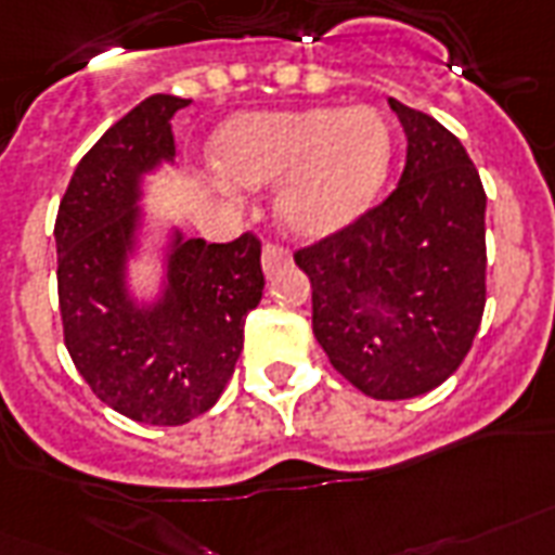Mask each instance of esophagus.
<instances>
[{
  "label": "esophagus",
  "instance_id": "34e87169",
  "mask_svg": "<svg viewBox=\"0 0 555 555\" xmlns=\"http://www.w3.org/2000/svg\"><path fill=\"white\" fill-rule=\"evenodd\" d=\"M286 263H289V255H286L281 246H272V243L263 246V272L269 274V278H272L278 269H283Z\"/></svg>",
  "mask_w": 555,
  "mask_h": 555
}]
</instances>
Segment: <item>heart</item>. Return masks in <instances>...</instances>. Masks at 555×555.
<instances>
[{"instance_id": "b5f03b06", "label": "heart", "mask_w": 555, "mask_h": 555, "mask_svg": "<svg viewBox=\"0 0 555 555\" xmlns=\"http://www.w3.org/2000/svg\"><path fill=\"white\" fill-rule=\"evenodd\" d=\"M222 176L240 188L278 184L274 217L298 240L333 237L371 208L390 167L388 121L373 106L248 113L214 139Z\"/></svg>"}]
</instances>
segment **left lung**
<instances>
[{"mask_svg": "<svg viewBox=\"0 0 555 555\" xmlns=\"http://www.w3.org/2000/svg\"><path fill=\"white\" fill-rule=\"evenodd\" d=\"M408 139L388 199L295 255L312 283V333L350 385L411 399L449 379L487 304V193L469 153L431 115L388 98Z\"/></svg>", "mask_w": 555, "mask_h": 555, "instance_id": "obj_1", "label": "left lung"}]
</instances>
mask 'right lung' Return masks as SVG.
<instances>
[{"label": "right lung", "instance_id": "add662e5", "mask_svg": "<svg viewBox=\"0 0 555 555\" xmlns=\"http://www.w3.org/2000/svg\"><path fill=\"white\" fill-rule=\"evenodd\" d=\"M191 101L150 94L103 132L60 202L57 295L63 336L86 385L144 425L205 414L243 353V324L263 298L260 240L205 243L167 229L162 281L135 298L130 260L147 237L144 179L173 165V115Z\"/></svg>", "mask_w": 555, "mask_h": 555}]
</instances>
